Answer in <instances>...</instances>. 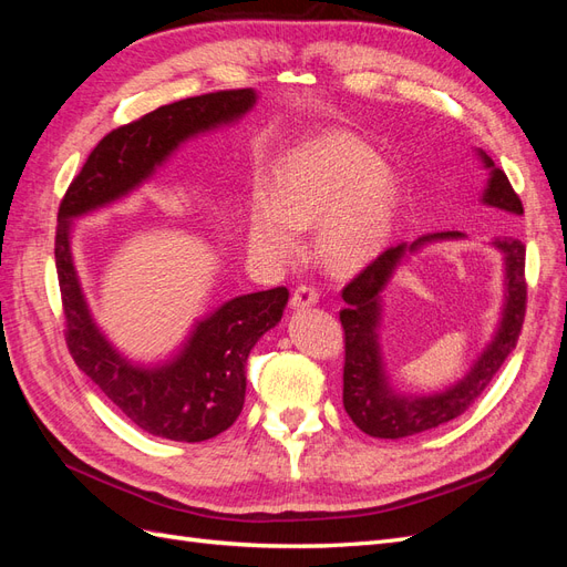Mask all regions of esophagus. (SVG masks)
<instances>
[{"mask_svg":"<svg viewBox=\"0 0 567 567\" xmlns=\"http://www.w3.org/2000/svg\"><path fill=\"white\" fill-rule=\"evenodd\" d=\"M317 302H319V293L312 286H298L293 290V296H290V305H293V310H305V307H312Z\"/></svg>","mask_w":567,"mask_h":567,"instance_id":"34e87169","label":"esophagus"}]
</instances>
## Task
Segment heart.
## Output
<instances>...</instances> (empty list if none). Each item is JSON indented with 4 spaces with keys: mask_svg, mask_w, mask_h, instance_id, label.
Returning <instances> with one entry per match:
<instances>
[{
    "mask_svg": "<svg viewBox=\"0 0 567 567\" xmlns=\"http://www.w3.org/2000/svg\"><path fill=\"white\" fill-rule=\"evenodd\" d=\"M400 208V184L367 142L323 130L288 151L267 179L252 184L246 238L252 252L288 262L302 229L317 225L315 246L333 271H357L381 255Z\"/></svg>",
    "mask_w": 567,
    "mask_h": 567,
    "instance_id": "heart-1",
    "label": "heart"
}]
</instances>
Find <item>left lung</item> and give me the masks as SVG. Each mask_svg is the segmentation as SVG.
I'll use <instances>...</instances> for the list:
<instances>
[{
	"mask_svg": "<svg viewBox=\"0 0 567 567\" xmlns=\"http://www.w3.org/2000/svg\"><path fill=\"white\" fill-rule=\"evenodd\" d=\"M475 156L487 169V184L480 194V203L487 208L523 215V203L513 192L506 175L483 148ZM461 231H437L419 236L416 241H402L388 248L383 255L342 288L346 307L340 310L346 329V369H342V404L359 431L381 440H402L419 435L447 423L463 414L483 392L504 359L513 352L525 319V246L518 238H496L489 246L502 252L504 262V300L499 321L487 346L473 359L461 379L437 392H402L390 383L385 357L381 346L383 326V293L390 281L411 257L431 244L466 241Z\"/></svg>",
	"mask_w": 567,
	"mask_h": 567,
	"instance_id": "1",
	"label": "left lung"
}]
</instances>
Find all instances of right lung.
<instances>
[{"instance_id": "1", "label": "right lung", "mask_w": 567, "mask_h": 567, "mask_svg": "<svg viewBox=\"0 0 567 567\" xmlns=\"http://www.w3.org/2000/svg\"><path fill=\"white\" fill-rule=\"evenodd\" d=\"M250 90L175 101L96 144L59 208L56 271L65 312V340L78 369L144 433L203 442L238 419L246 400L248 354L284 317V286L238 296L198 317L167 357L132 359L101 331L84 296L73 257L75 221L125 200L192 140L231 127L255 109Z\"/></svg>"}]
</instances>
